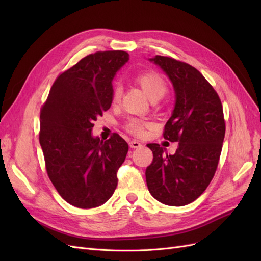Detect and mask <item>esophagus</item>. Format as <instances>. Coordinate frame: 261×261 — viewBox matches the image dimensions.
Instances as JSON below:
<instances>
[{"label": "esophagus", "instance_id": "obj_1", "mask_svg": "<svg viewBox=\"0 0 261 261\" xmlns=\"http://www.w3.org/2000/svg\"><path fill=\"white\" fill-rule=\"evenodd\" d=\"M129 147L130 148H140V147H143V144L141 143H139V141H137V140H130L129 141Z\"/></svg>", "mask_w": 261, "mask_h": 261}]
</instances>
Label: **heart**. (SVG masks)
<instances>
[{
  "label": "heart",
  "mask_w": 261,
  "mask_h": 261,
  "mask_svg": "<svg viewBox=\"0 0 261 261\" xmlns=\"http://www.w3.org/2000/svg\"><path fill=\"white\" fill-rule=\"evenodd\" d=\"M135 81L150 100L160 99L168 91V86L164 78L159 73L152 72V70L139 73L138 75H136ZM121 97L122 88L120 86H114L111 92V103L113 106L117 105L121 101ZM150 126H151V124L147 121L139 120V118L136 117H130L126 122L125 128L127 132L133 134V135L140 137L145 135L146 129L149 128Z\"/></svg>",
  "instance_id": "b5f03b06"
}]
</instances>
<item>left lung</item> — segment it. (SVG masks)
I'll use <instances>...</instances> for the list:
<instances>
[{
	"label": "left lung",
	"instance_id": "8db88e82",
	"mask_svg": "<svg viewBox=\"0 0 261 261\" xmlns=\"http://www.w3.org/2000/svg\"><path fill=\"white\" fill-rule=\"evenodd\" d=\"M153 61L169 76L175 90V107L163 137L178 143L174 154L148 144L153 160L146 169L150 194L168 206H185L206 191L218 168L225 135L219 94L194 66L170 57Z\"/></svg>",
	"mask_w": 261,
	"mask_h": 261
}]
</instances>
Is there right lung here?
<instances>
[{
    "mask_svg": "<svg viewBox=\"0 0 261 261\" xmlns=\"http://www.w3.org/2000/svg\"><path fill=\"white\" fill-rule=\"evenodd\" d=\"M120 50L89 54L61 73L40 110L39 141L45 169L65 201L82 209L101 206L117 185V171L128 151L114 133L93 138V122L111 107L112 80L128 61Z\"/></svg>",
    "mask_w": 261,
    "mask_h": 261,
    "instance_id": "right-lung-1",
    "label": "right lung"
}]
</instances>
